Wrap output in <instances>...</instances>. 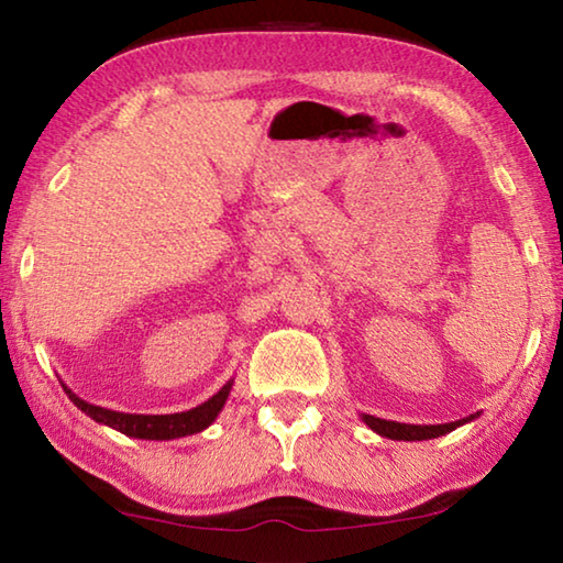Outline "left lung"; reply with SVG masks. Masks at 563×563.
I'll return each instance as SVG.
<instances>
[{
  "label": "left lung",
  "mask_w": 563,
  "mask_h": 563,
  "mask_svg": "<svg viewBox=\"0 0 563 563\" xmlns=\"http://www.w3.org/2000/svg\"><path fill=\"white\" fill-rule=\"evenodd\" d=\"M474 417H479V412L464 417V419H456V422H444V424H405V422H393V419L362 415V422H365L369 430L377 432L379 437H387V440L422 442V440H434V437L452 432V430H456V427L472 422Z\"/></svg>",
  "instance_id": "1"
}]
</instances>
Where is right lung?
<instances>
[{"instance_id":"obj_1","label":"right lung","mask_w":563,"mask_h":563,"mask_svg":"<svg viewBox=\"0 0 563 563\" xmlns=\"http://www.w3.org/2000/svg\"><path fill=\"white\" fill-rule=\"evenodd\" d=\"M62 387H64V393L69 395L71 402L79 407L84 415H89L93 422L107 424V427H111V430H117L126 437H136V440H178V437L203 432L206 427H211L216 422V417L221 415L228 395H231L233 379H228V383L218 389L211 399H206L203 405L186 409V412H174V415L117 412V409L89 405L87 399L74 395L64 383H62Z\"/></svg>"}]
</instances>
